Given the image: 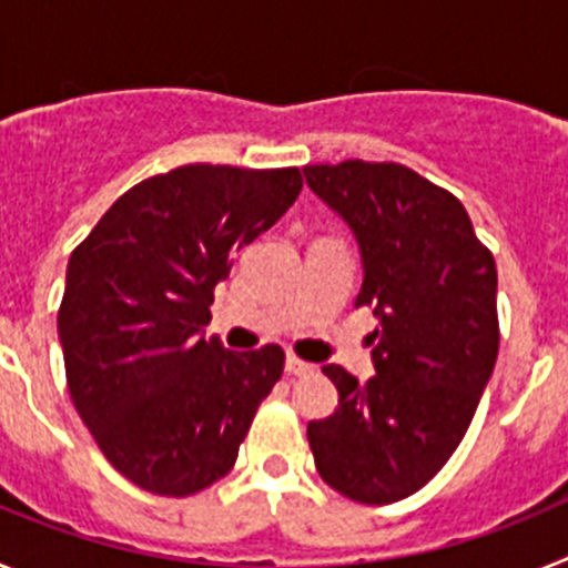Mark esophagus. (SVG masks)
Wrapping results in <instances>:
<instances>
[{"label":"esophagus","instance_id":"34e87169","mask_svg":"<svg viewBox=\"0 0 568 568\" xmlns=\"http://www.w3.org/2000/svg\"><path fill=\"white\" fill-rule=\"evenodd\" d=\"M284 369H287V375H307V373H313L315 366L307 364V361L295 358V355H290L287 364H284Z\"/></svg>","mask_w":568,"mask_h":568}]
</instances>
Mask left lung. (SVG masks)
I'll list each match as a JSON object with an SVG mask.
<instances>
[{"mask_svg": "<svg viewBox=\"0 0 568 568\" xmlns=\"http://www.w3.org/2000/svg\"><path fill=\"white\" fill-rule=\"evenodd\" d=\"M310 190L353 230L364 264L375 375H324L338 406L310 420L315 469L335 491L381 506L429 484L458 449L498 358V270L464 204L404 164L304 168Z\"/></svg>", "mask_w": 568, "mask_h": 568, "instance_id": "8db88e82", "label": "left lung"}]
</instances>
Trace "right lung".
Segmentation results:
<instances>
[{
    "instance_id": "add662e5",
    "label": "right lung",
    "mask_w": 568,
    "mask_h": 568,
    "mask_svg": "<svg viewBox=\"0 0 568 568\" xmlns=\"http://www.w3.org/2000/svg\"><path fill=\"white\" fill-rule=\"evenodd\" d=\"M301 170L184 164L130 187L73 250L59 307L68 389L104 458L184 498L233 469L284 349L204 338L235 250L293 207Z\"/></svg>"
}]
</instances>
